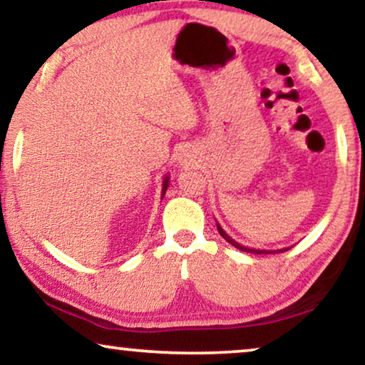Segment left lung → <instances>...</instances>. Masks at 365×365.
Returning a JSON list of instances; mask_svg holds the SVG:
<instances>
[{"instance_id": "left-lung-1", "label": "left lung", "mask_w": 365, "mask_h": 365, "mask_svg": "<svg viewBox=\"0 0 365 365\" xmlns=\"http://www.w3.org/2000/svg\"><path fill=\"white\" fill-rule=\"evenodd\" d=\"M217 228H218V233L223 236L225 240L228 241V243H232L235 248H238V250H241V251H246V253H255V255H271V253H278V251H269V250H255V248H246V246H243V245H240V243H236V241L233 240V238H230V236L223 232V228L220 227V225L217 223ZM289 248H283V250H279V251H287Z\"/></svg>"}]
</instances>
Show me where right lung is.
Instances as JSON below:
<instances>
[{
  "mask_svg": "<svg viewBox=\"0 0 365 365\" xmlns=\"http://www.w3.org/2000/svg\"><path fill=\"white\" fill-rule=\"evenodd\" d=\"M167 188H168V177L163 178V187H162V198H163V195H165Z\"/></svg>",
  "mask_w": 365,
  "mask_h": 365,
  "instance_id": "obj_1",
  "label": "right lung"
}]
</instances>
